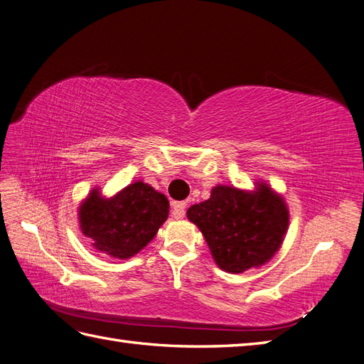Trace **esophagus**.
<instances>
[{
    "label": "esophagus",
    "instance_id": "34e87169",
    "mask_svg": "<svg viewBox=\"0 0 364 364\" xmlns=\"http://www.w3.org/2000/svg\"><path fill=\"white\" fill-rule=\"evenodd\" d=\"M172 215H173V218H183L186 215V203L184 201H173L172 203Z\"/></svg>",
    "mask_w": 364,
    "mask_h": 364
}]
</instances>
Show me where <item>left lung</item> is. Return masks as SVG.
<instances>
[{
    "mask_svg": "<svg viewBox=\"0 0 364 364\" xmlns=\"http://www.w3.org/2000/svg\"><path fill=\"white\" fill-rule=\"evenodd\" d=\"M188 218L200 228L217 265L228 273L264 265L281 248L289 226L284 200L267 184L255 193L217 186L209 200L188 209Z\"/></svg>",
    "mask_w": 364,
    "mask_h": 364,
    "instance_id": "1",
    "label": "left lung"
}]
</instances>
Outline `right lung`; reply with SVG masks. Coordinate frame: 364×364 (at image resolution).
<instances>
[{
    "instance_id": "right-lung-1",
    "label": "right lung",
    "mask_w": 364,
    "mask_h": 364,
    "mask_svg": "<svg viewBox=\"0 0 364 364\" xmlns=\"http://www.w3.org/2000/svg\"><path fill=\"white\" fill-rule=\"evenodd\" d=\"M168 215L166 196L136 181L116 197L105 200L97 189L82 203V232L92 239L96 250L116 259H129L155 237Z\"/></svg>"
}]
</instances>
